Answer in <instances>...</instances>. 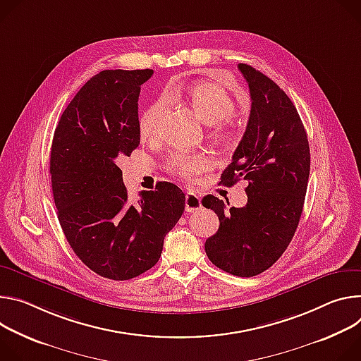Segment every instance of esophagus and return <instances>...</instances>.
Returning <instances> with one entry per match:
<instances>
[{
	"mask_svg": "<svg viewBox=\"0 0 361 361\" xmlns=\"http://www.w3.org/2000/svg\"><path fill=\"white\" fill-rule=\"evenodd\" d=\"M202 208V202H201V197H199L196 193L188 192L185 195V209L186 212H193Z\"/></svg>",
	"mask_w": 361,
	"mask_h": 361,
	"instance_id": "34e87169",
	"label": "esophagus"
}]
</instances>
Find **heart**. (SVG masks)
I'll return each mask as SVG.
<instances>
[{
    "mask_svg": "<svg viewBox=\"0 0 361 361\" xmlns=\"http://www.w3.org/2000/svg\"><path fill=\"white\" fill-rule=\"evenodd\" d=\"M180 97V92L172 87L165 96L159 97L143 111L139 122L142 139L153 140L159 136L160 122H162V116L166 110L168 99L178 100ZM188 103L204 123L214 128V136L219 142L225 145H233L238 142L241 130L232 117L238 104L226 89L212 82H199L189 89ZM209 157L202 153L176 152L169 156L166 165L172 173L183 179H192L199 172L209 168Z\"/></svg>",
    "mask_w": 361,
    "mask_h": 361,
    "instance_id": "obj_1",
    "label": "heart"
}]
</instances>
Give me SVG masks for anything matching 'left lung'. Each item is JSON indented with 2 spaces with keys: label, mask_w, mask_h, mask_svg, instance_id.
<instances>
[{
  "label": "left lung",
  "mask_w": 361,
  "mask_h": 361,
  "mask_svg": "<svg viewBox=\"0 0 361 361\" xmlns=\"http://www.w3.org/2000/svg\"><path fill=\"white\" fill-rule=\"evenodd\" d=\"M238 68L250 87L251 113L221 183L248 180V202L226 209L216 196L202 199L221 222L218 232L207 239L205 251L218 268L236 276H254L284 254L295 233L310 176V146L286 92L248 64Z\"/></svg>",
  "instance_id": "left-lung-1"
}]
</instances>
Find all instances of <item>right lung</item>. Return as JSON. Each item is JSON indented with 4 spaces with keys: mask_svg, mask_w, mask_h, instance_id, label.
<instances>
[{
    "mask_svg": "<svg viewBox=\"0 0 361 361\" xmlns=\"http://www.w3.org/2000/svg\"><path fill=\"white\" fill-rule=\"evenodd\" d=\"M153 70H104L78 90L54 132V204L74 254L96 274L125 281L160 258L185 211V193L159 182L129 201L118 162L140 143L137 100Z\"/></svg>",
    "mask_w": 361,
    "mask_h": 361,
    "instance_id": "obj_1",
    "label": "right lung"
}]
</instances>
